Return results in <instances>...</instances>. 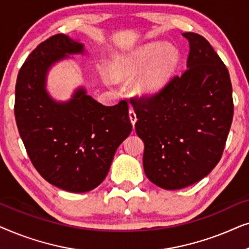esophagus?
<instances>
[{
	"instance_id": "34e87169",
	"label": "esophagus",
	"mask_w": 249,
	"mask_h": 249,
	"mask_svg": "<svg viewBox=\"0 0 249 249\" xmlns=\"http://www.w3.org/2000/svg\"><path fill=\"white\" fill-rule=\"evenodd\" d=\"M129 118H130L132 125H135L136 121H137V115H136V112L134 111V108L132 107H130V110H129Z\"/></svg>"
}]
</instances>
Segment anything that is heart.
Wrapping results in <instances>:
<instances>
[{
  "label": "heart",
  "instance_id": "b5f03b06",
  "mask_svg": "<svg viewBox=\"0 0 249 249\" xmlns=\"http://www.w3.org/2000/svg\"><path fill=\"white\" fill-rule=\"evenodd\" d=\"M178 61V52L173 47L163 43H152L118 55L111 72L115 79H124L134 77L147 66L136 87L142 94H154L169 80Z\"/></svg>",
  "mask_w": 249,
  "mask_h": 249
}]
</instances>
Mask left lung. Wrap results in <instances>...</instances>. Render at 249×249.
I'll return each instance as SVG.
<instances>
[{"label":"left lung","instance_id":"8db88e82","mask_svg":"<svg viewBox=\"0 0 249 249\" xmlns=\"http://www.w3.org/2000/svg\"><path fill=\"white\" fill-rule=\"evenodd\" d=\"M182 35L190 44L183 73L155 94L130 98L136 132L145 144V175L169 190L193 185L215 168L233 117L227 67L203 36Z\"/></svg>","mask_w":249,"mask_h":249}]
</instances>
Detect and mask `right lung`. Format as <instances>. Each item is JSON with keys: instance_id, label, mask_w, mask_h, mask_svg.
<instances>
[{"instance_id": "right-lung-1", "label": "right lung", "mask_w": 249, "mask_h": 249, "mask_svg": "<svg viewBox=\"0 0 249 249\" xmlns=\"http://www.w3.org/2000/svg\"><path fill=\"white\" fill-rule=\"evenodd\" d=\"M83 51V44L56 34L29 54L16 84V122L30 161L47 182L71 193L89 192L103 181L132 130L127 101L105 107L79 89L61 104L47 95L49 68Z\"/></svg>"}]
</instances>
